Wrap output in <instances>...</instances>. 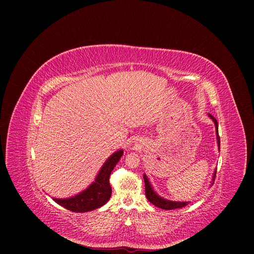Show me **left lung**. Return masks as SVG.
Masks as SVG:
<instances>
[{
    "instance_id": "obj_1",
    "label": "left lung",
    "mask_w": 254,
    "mask_h": 254,
    "mask_svg": "<svg viewBox=\"0 0 254 254\" xmlns=\"http://www.w3.org/2000/svg\"><path fill=\"white\" fill-rule=\"evenodd\" d=\"M209 116L212 118L213 122L215 124V130H216V135H217V144L218 147L220 149V139H219V135H218V124L217 120L213 117L212 115L209 114ZM215 175H216V171L214 172V175H213V179L212 181H214L215 179ZM144 178V182H145V193H146V197H147L148 201L153 204L154 206L161 208V209H165V210H174V209H180L182 207L188 206L189 203L188 202H174V201H168L166 198H163L159 196L151 188L150 182L148 181V178L146 177V175L144 174L143 176ZM213 184V182H212Z\"/></svg>"
}]
</instances>
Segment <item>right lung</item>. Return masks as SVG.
<instances>
[{"label":"right lung","instance_id":"obj_1","mask_svg":"<svg viewBox=\"0 0 254 254\" xmlns=\"http://www.w3.org/2000/svg\"><path fill=\"white\" fill-rule=\"evenodd\" d=\"M123 154L124 150H118L107 159L96 180L85 190L69 198H53V201L72 212H88L105 205L112 192L109 183L110 174Z\"/></svg>","mask_w":254,"mask_h":254}]
</instances>
